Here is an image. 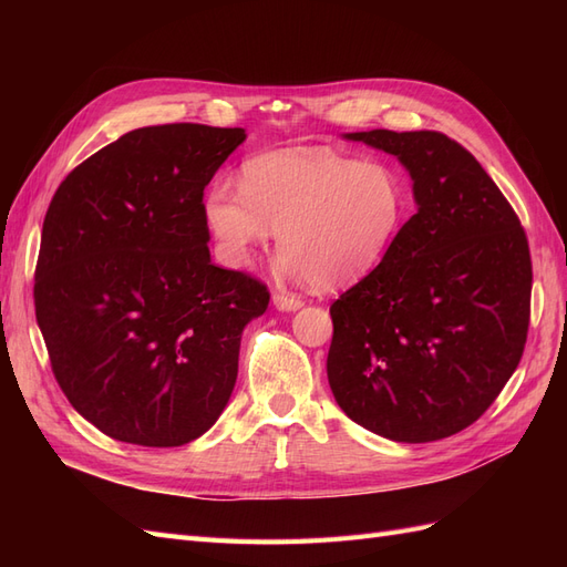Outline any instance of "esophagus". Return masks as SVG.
I'll return each instance as SVG.
<instances>
[{
	"instance_id": "34e87169",
	"label": "esophagus",
	"mask_w": 567,
	"mask_h": 567,
	"mask_svg": "<svg viewBox=\"0 0 567 567\" xmlns=\"http://www.w3.org/2000/svg\"><path fill=\"white\" fill-rule=\"evenodd\" d=\"M271 302H274V307H277V310H281V312H296V310H300V307H302V300H300V298L284 296V293H274Z\"/></svg>"
}]
</instances>
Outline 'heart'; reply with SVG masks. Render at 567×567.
I'll return each instance as SVG.
<instances>
[{"instance_id":"obj_1","label":"heart","mask_w":567,"mask_h":567,"mask_svg":"<svg viewBox=\"0 0 567 567\" xmlns=\"http://www.w3.org/2000/svg\"><path fill=\"white\" fill-rule=\"evenodd\" d=\"M203 215L227 265L248 267L274 231L284 277L336 290L383 262L404 225L406 192L388 165L290 148L250 158L238 194L215 184Z\"/></svg>"}]
</instances>
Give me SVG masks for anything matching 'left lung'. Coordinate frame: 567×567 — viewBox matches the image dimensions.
Instances as JSON below:
<instances>
[{
    "label": "left lung",
    "instance_id": "8db88e82",
    "mask_svg": "<svg viewBox=\"0 0 567 567\" xmlns=\"http://www.w3.org/2000/svg\"><path fill=\"white\" fill-rule=\"evenodd\" d=\"M398 158L411 215L383 262L331 305L326 373L338 406L394 442L475 423L516 371L532 262L518 215L471 153L440 132H350Z\"/></svg>",
    "mask_w": 567,
    "mask_h": 567
}]
</instances>
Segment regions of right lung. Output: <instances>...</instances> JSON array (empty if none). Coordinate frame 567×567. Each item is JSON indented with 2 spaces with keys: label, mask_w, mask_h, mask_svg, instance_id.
Instances as JSON below:
<instances>
[{
  "label": "right lung",
  "mask_w": 567,
  "mask_h": 567,
  "mask_svg": "<svg viewBox=\"0 0 567 567\" xmlns=\"http://www.w3.org/2000/svg\"><path fill=\"white\" fill-rule=\"evenodd\" d=\"M244 127H140L80 163L42 227L35 315L61 390L101 433L179 447L210 431L267 286L210 262L203 192Z\"/></svg>",
  "instance_id": "right-lung-1"
}]
</instances>
